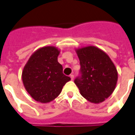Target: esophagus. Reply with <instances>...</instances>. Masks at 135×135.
<instances>
[{
    "label": "esophagus",
    "instance_id": "1",
    "mask_svg": "<svg viewBox=\"0 0 135 135\" xmlns=\"http://www.w3.org/2000/svg\"><path fill=\"white\" fill-rule=\"evenodd\" d=\"M70 77H71V80H73V79H74V75H73V74H71V75H70Z\"/></svg>",
    "mask_w": 135,
    "mask_h": 135
}]
</instances>
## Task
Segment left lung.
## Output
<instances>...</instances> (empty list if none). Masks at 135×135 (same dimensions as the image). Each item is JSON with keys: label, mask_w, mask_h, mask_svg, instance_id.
Wrapping results in <instances>:
<instances>
[{"label": "left lung", "mask_w": 135, "mask_h": 135, "mask_svg": "<svg viewBox=\"0 0 135 135\" xmlns=\"http://www.w3.org/2000/svg\"><path fill=\"white\" fill-rule=\"evenodd\" d=\"M80 60V75L74 80L81 95L91 103H99L114 91L118 73L109 57L95 46L76 50Z\"/></svg>", "instance_id": "left-lung-1"}]
</instances>
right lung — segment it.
I'll use <instances>...</instances> for the list:
<instances>
[{"label":"right lung","instance_id":"obj_1","mask_svg":"<svg viewBox=\"0 0 135 135\" xmlns=\"http://www.w3.org/2000/svg\"><path fill=\"white\" fill-rule=\"evenodd\" d=\"M60 50L54 46L38 49L32 55L22 72L23 83L32 98L46 103L57 98L71 80L57 62Z\"/></svg>","mask_w":135,"mask_h":135}]
</instances>
